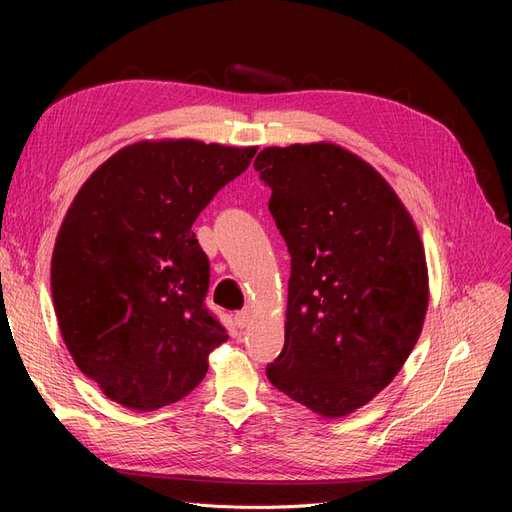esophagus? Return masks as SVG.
Returning <instances> with one entry per match:
<instances>
[{"instance_id": "34e87169", "label": "esophagus", "mask_w": 512, "mask_h": 512, "mask_svg": "<svg viewBox=\"0 0 512 512\" xmlns=\"http://www.w3.org/2000/svg\"><path fill=\"white\" fill-rule=\"evenodd\" d=\"M250 322H252V314L250 312H237L235 314V324H237L239 329H245Z\"/></svg>"}]
</instances>
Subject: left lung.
<instances>
[{"mask_svg":"<svg viewBox=\"0 0 512 512\" xmlns=\"http://www.w3.org/2000/svg\"><path fill=\"white\" fill-rule=\"evenodd\" d=\"M254 168L290 252L286 344L267 378L320 416H346L391 384L421 335V237L391 185L342 147H267Z\"/></svg>","mask_w":512,"mask_h":512,"instance_id":"obj_1","label":"left lung"}]
</instances>
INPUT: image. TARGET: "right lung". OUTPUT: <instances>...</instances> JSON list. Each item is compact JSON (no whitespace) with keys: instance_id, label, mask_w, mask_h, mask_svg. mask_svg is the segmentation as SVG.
<instances>
[{"instance_id":"right-lung-1","label":"right lung","mask_w":512,"mask_h":512,"mask_svg":"<svg viewBox=\"0 0 512 512\" xmlns=\"http://www.w3.org/2000/svg\"><path fill=\"white\" fill-rule=\"evenodd\" d=\"M256 147L136 143L108 158L70 205L51 262L72 359L108 399L158 410L190 395L226 329L205 305L209 258L192 224Z\"/></svg>"}]
</instances>
